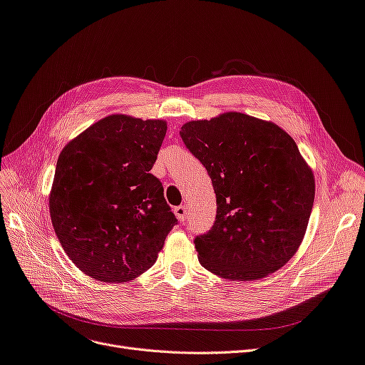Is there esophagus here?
I'll list each match as a JSON object with an SVG mask.
<instances>
[{"label":"esophagus","instance_id":"esophagus-1","mask_svg":"<svg viewBox=\"0 0 365 365\" xmlns=\"http://www.w3.org/2000/svg\"><path fill=\"white\" fill-rule=\"evenodd\" d=\"M175 215L176 217L179 219L180 223H183L186 220V215H187V208L186 205H179V207H175Z\"/></svg>","mask_w":365,"mask_h":365}]
</instances>
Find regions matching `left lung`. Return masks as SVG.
<instances>
[{
  "mask_svg": "<svg viewBox=\"0 0 365 365\" xmlns=\"http://www.w3.org/2000/svg\"><path fill=\"white\" fill-rule=\"evenodd\" d=\"M180 138L213 182L217 215L195 238L200 263L231 281L277 272L303 241L315 198L314 171L289 133L241 112L187 121Z\"/></svg>",
  "mask_w": 365,
  "mask_h": 365,
  "instance_id": "8db88e82",
  "label": "left lung"
}]
</instances>
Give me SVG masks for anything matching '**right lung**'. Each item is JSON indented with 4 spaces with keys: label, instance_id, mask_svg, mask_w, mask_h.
Wrapping results in <instances>:
<instances>
[{
    "label": "right lung",
    "instance_id": "obj_1",
    "mask_svg": "<svg viewBox=\"0 0 365 365\" xmlns=\"http://www.w3.org/2000/svg\"><path fill=\"white\" fill-rule=\"evenodd\" d=\"M164 120L113 113L61 152L48 195L54 234L86 275L127 282L157 262L178 219L150 175Z\"/></svg>",
    "mask_w": 365,
    "mask_h": 365
}]
</instances>
